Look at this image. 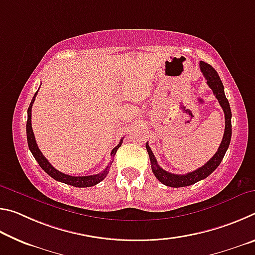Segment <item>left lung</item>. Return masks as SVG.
<instances>
[{"mask_svg":"<svg viewBox=\"0 0 255 255\" xmlns=\"http://www.w3.org/2000/svg\"><path fill=\"white\" fill-rule=\"evenodd\" d=\"M199 66L202 74H204L205 79L207 80V84H208L209 88L213 90L216 99L218 100L219 105H221V107L223 108L224 114H225V131H224L222 143L219 145L218 150L215 153L214 156L211 157L204 166L190 172V173L182 174V175L173 174L165 170H163L162 167L157 164V161L154 156L152 149H150L148 144L146 143V149H147L148 155H149L150 165H152L153 173L155 176H156V179L159 181V182L167 185V187H172V188L188 187V185L195 184L196 182H198V181L206 179L207 176L213 173V172L217 169L219 164H221L222 159L224 158V156H225L226 150L231 143L232 112H231L230 103H228L225 92H224V85L222 83L221 79H219L217 72L215 71V68L213 66H210L209 64L202 62V60H200Z\"/></svg>","mask_w":255,"mask_h":255,"instance_id":"left-lung-1","label":"left lung"}]
</instances>
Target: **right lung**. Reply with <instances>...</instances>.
Wrapping results in <instances>:
<instances>
[{
	"label": "right lung",
	"instance_id": "obj_1",
	"mask_svg": "<svg viewBox=\"0 0 255 255\" xmlns=\"http://www.w3.org/2000/svg\"><path fill=\"white\" fill-rule=\"evenodd\" d=\"M38 91L34 93V96L31 100V103L28 108V120H27V140H28V146L30 152L32 153L33 157L36 158V161L39 164L40 167L44 170L47 174L50 175L51 178L55 179L56 181H59V182L66 183L73 185V187H77V188H88V187H93V185L98 184L99 182L106 178L109 173V166L110 164L112 163V161L110 162L109 165L106 167V170H103L101 173L99 174H94V175H86V176H73V175H68L65 173H62L58 170H56L55 167L51 165V164L47 161V158L42 155V153L40 152L39 147L36 143V139H34V135H33V130L31 127V108H32V103L34 102V99H36ZM123 144V139H120L119 144L116 146V147L111 150V156H115L116 152L117 149L122 146Z\"/></svg>",
	"mask_w": 255,
	"mask_h": 255
}]
</instances>
